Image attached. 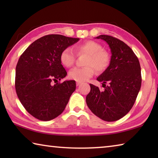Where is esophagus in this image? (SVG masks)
<instances>
[{
  "label": "esophagus",
  "instance_id": "esophagus-1",
  "mask_svg": "<svg viewBox=\"0 0 158 158\" xmlns=\"http://www.w3.org/2000/svg\"><path fill=\"white\" fill-rule=\"evenodd\" d=\"M81 84V81H77V82H76V85H77V86H78V85H79Z\"/></svg>",
  "mask_w": 158,
  "mask_h": 158
}]
</instances>
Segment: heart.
I'll return each mask as SVG.
<instances>
[{
  "label": "heart",
  "mask_w": 158,
  "mask_h": 158,
  "mask_svg": "<svg viewBox=\"0 0 158 158\" xmlns=\"http://www.w3.org/2000/svg\"><path fill=\"white\" fill-rule=\"evenodd\" d=\"M77 54H87L84 68H75L69 72V77L77 81H84L94 75L95 69L102 73L110 65L111 56L102 45L93 40L83 42L75 47ZM60 60L66 68L73 66L75 61V54L70 47H66L60 54Z\"/></svg>",
  "instance_id": "1"
}]
</instances>
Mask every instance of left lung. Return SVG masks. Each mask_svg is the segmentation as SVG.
Returning a JSON list of instances; mask_svg holds the SVG:
<instances>
[{"instance_id":"8db88e82","label":"left lung","mask_w":158,"mask_h":158,"mask_svg":"<svg viewBox=\"0 0 158 158\" xmlns=\"http://www.w3.org/2000/svg\"><path fill=\"white\" fill-rule=\"evenodd\" d=\"M111 49L110 65L97 80L105 90L90 84L85 101L95 116L105 121H116L125 116L135 104L141 85V67L132 49L120 40L106 35L96 37ZM107 82L108 85H106Z\"/></svg>"}]
</instances>
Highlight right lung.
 Instances as JSON below:
<instances>
[{
  "instance_id": "obj_1",
  "label": "right lung",
  "mask_w": 158,
  "mask_h": 158,
  "mask_svg": "<svg viewBox=\"0 0 158 158\" xmlns=\"http://www.w3.org/2000/svg\"><path fill=\"white\" fill-rule=\"evenodd\" d=\"M79 40L47 35L33 42L21 55L16 67V92L23 107L37 119L48 121L59 116L75 90L74 80L58 81L67 75L60 52Z\"/></svg>"
}]
</instances>
